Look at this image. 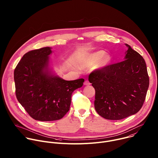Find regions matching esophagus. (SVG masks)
Here are the masks:
<instances>
[{
  "mask_svg": "<svg viewBox=\"0 0 158 158\" xmlns=\"http://www.w3.org/2000/svg\"><path fill=\"white\" fill-rule=\"evenodd\" d=\"M84 84L85 85H90V84H91V83H90V82H89V81L86 80V81H84Z\"/></svg>",
  "mask_w": 158,
  "mask_h": 158,
  "instance_id": "34e87169",
  "label": "esophagus"
}]
</instances>
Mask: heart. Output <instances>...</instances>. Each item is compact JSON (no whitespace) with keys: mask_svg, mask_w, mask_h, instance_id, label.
<instances>
[{"mask_svg":"<svg viewBox=\"0 0 158 158\" xmlns=\"http://www.w3.org/2000/svg\"><path fill=\"white\" fill-rule=\"evenodd\" d=\"M112 61V57L109 54H106L104 51H98L82 56L79 60L78 64L83 69L90 68L94 66V69H101L106 67Z\"/></svg>","mask_w":158,"mask_h":158,"instance_id":"1","label":"heart"}]
</instances>
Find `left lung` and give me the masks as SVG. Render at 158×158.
<instances>
[{"instance_id": "obj_1", "label": "left lung", "mask_w": 158, "mask_h": 158, "mask_svg": "<svg viewBox=\"0 0 158 158\" xmlns=\"http://www.w3.org/2000/svg\"><path fill=\"white\" fill-rule=\"evenodd\" d=\"M124 60L96 69L89 76L95 89L94 107L102 118L120 120L141 109L149 84L143 57L129 45Z\"/></svg>"}]
</instances>
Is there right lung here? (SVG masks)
<instances>
[{"mask_svg": "<svg viewBox=\"0 0 158 158\" xmlns=\"http://www.w3.org/2000/svg\"><path fill=\"white\" fill-rule=\"evenodd\" d=\"M51 53L49 47L27 52L14 73L18 101L31 118L40 121L62 118L69 110L73 93L84 81H65L52 74L48 67Z\"/></svg>", "mask_w": 158, "mask_h": 158, "instance_id": "right-lung-1", "label": "right lung"}]
</instances>
